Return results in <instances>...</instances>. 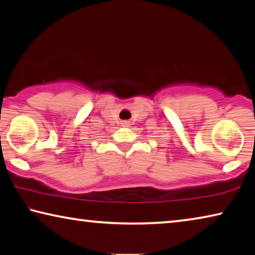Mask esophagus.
<instances>
[{
	"mask_svg": "<svg viewBox=\"0 0 255 255\" xmlns=\"http://www.w3.org/2000/svg\"><path fill=\"white\" fill-rule=\"evenodd\" d=\"M130 125H131V123L128 122V120H123V122H122L123 127H130Z\"/></svg>",
	"mask_w": 255,
	"mask_h": 255,
	"instance_id": "obj_1",
	"label": "esophagus"
}]
</instances>
